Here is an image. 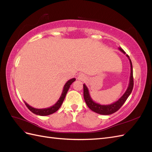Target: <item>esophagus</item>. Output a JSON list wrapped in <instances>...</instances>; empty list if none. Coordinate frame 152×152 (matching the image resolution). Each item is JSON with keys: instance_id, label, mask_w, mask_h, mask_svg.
<instances>
[{"instance_id": "34e87169", "label": "esophagus", "mask_w": 152, "mask_h": 152, "mask_svg": "<svg viewBox=\"0 0 152 152\" xmlns=\"http://www.w3.org/2000/svg\"><path fill=\"white\" fill-rule=\"evenodd\" d=\"M77 79H78V80L83 81V80H84L86 79V75L84 74V73H80V74H79V75H78Z\"/></svg>"}]
</instances>
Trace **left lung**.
Instances as JSON below:
<instances>
[{"label":"left lung","instance_id":"left-lung-1","mask_svg":"<svg viewBox=\"0 0 152 152\" xmlns=\"http://www.w3.org/2000/svg\"><path fill=\"white\" fill-rule=\"evenodd\" d=\"M118 50H121L122 53L126 54V53L124 50L119 47ZM126 56L129 59L131 65V74H130V78H129V85L127 87V89L126 91L124 94L121 96V98H119L118 101L114 102L110 104H100L99 103H97L94 102L91 98L89 89L87 88V87L86 86L85 84H84V98L85 102L88 107L92 111H93L96 113L101 114V115H110L112 114L115 112H116L117 110L121 108V107L124 104V103L126 102V101L128 98L129 96L131 94V92L133 89V86H134V80H133V72H132V65L131 60L129 58V56L126 54Z\"/></svg>","mask_w":152,"mask_h":152}]
</instances>
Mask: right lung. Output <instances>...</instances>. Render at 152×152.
<instances>
[{
  "label": "right lung",
  "instance_id": "add662e5",
  "mask_svg": "<svg viewBox=\"0 0 152 152\" xmlns=\"http://www.w3.org/2000/svg\"><path fill=\"white\" fill-rule=\"evenodd\" d=\"M76 79H75V78H73V79H70L66 82V83L65 84V86H64V87H63V92H62V94L60 96V98H59L58 101L56 103H55L54 105L51 106L50 107L46 108H42V109L35 108H33L32 107H31V106H30L28 104H27L25 102H25L26 106L27 107V108H28L32 113H34L36 115H38L45 116V115H50V114H53V113L58 111L59 108L61 107V104L63 102V101L65 98V96L66 95V93H67V92H68L69 88H70L71 84Z\"/></svg>",
  "mask_w": 152,
  "mask_h": 152
}]
</instances>
